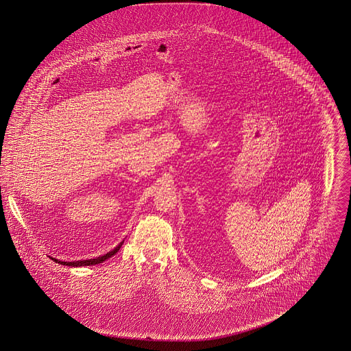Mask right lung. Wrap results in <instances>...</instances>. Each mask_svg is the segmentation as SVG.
<instances>
[{
	"label": "right lung",
	"instance_id": "obj_1",
	"mask_svg": "<svg viewBox=\"0 0 351 351\" xmlns=\"http://www.w3.org/2000/svg\"><path fill=\"white\" fill-rule=\"evenodd\" d=\"M122 243H123V241L122 242H119L117 246L113 249V250L109 251V252H106V254H104V255H101L99 258H95V259H85V261H75V262H63V261H59V259H55V258H51L53 262H56V263H59V265H63V266H69V267H82V266H93V265H99V263H102V262H105L106 259H109L110 256H113L116 252H117L119 249H121V246H122Z\"/></svg>",
	"mask_w": 351,
	"mask_h": 351
}]
</instances>
